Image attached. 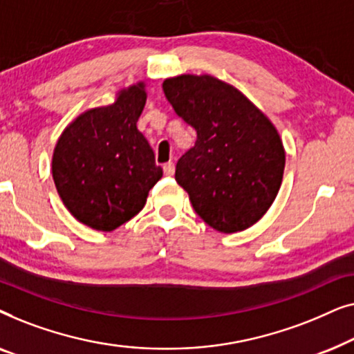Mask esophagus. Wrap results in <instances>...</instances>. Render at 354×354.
<instances>
[{"mask_svg":"<svg viewBox=\"0 0 354 354\" xmlns=\"http://www.w3.org/2000/svg\"><path fill=\"white\" fill-rule=\"evenodd\" d=\"M162 171H164V176L171 177L174 176V172H176V166H174V162H166L162 166Z\"/></svg>","mask_w":354,"mask_h":354,"instance_id":"obj_1","label":"esophagus"}]
</instances>
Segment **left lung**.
Instances as JSON below:
<instances>
[{"instance_id":"1","label":"left lung","mask_w":354,"mask_h":354,"mask_svg":"<svg viewBox=\"0 0 354 354\" xmlns=\"http://www.w3.org/2000/svg\"><path fill=\"white\" fill-rule=\"evenodd\" d=\"M162 90L196 130L195 147L176 167L193 209L222 234L256 224L282 185L285 149L275 125L239 88L212 75L171 77Z\"/></svg>"}]
</instances>
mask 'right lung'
I'll return each instance as SVG.
<instances>
[{
  "mask_svg": "<svg viewBox=\"0 0 354 354\" xmlns=\"http://www.w3.org/2000/svg\"><path fill=\"white\" fill-rule=\"evenodd\" d=\"M147 103L145 82L115 93L62 130L53 151V180L67 211L82 224L111 232L143 209L162 169L137 129Z\"/></svg>",
  "mask_w": 354,
  "mask_h": 354,
  "instance_id": "obj_1",
  "label": "right lung"
}]
</instances>
